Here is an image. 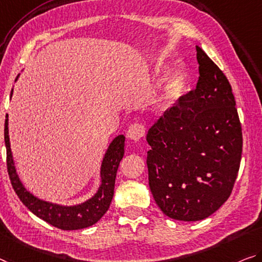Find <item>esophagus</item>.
Wrapping results in <instances>:
<instances>
[{
    "label": "esophagus",
    "instance_id": "34e87169",
    "mask_svg": "<svg viewBox=\"0 0 262 262\" xmlns=\"http://www.w3.org/2000/svg\"><path fill=\"white\" fill-rule=\"evenodd\" d=\"M127 137L135 142H138V140L143 139L145 137V127L142 125V124L135 123L128 127L127 130Z\"/></svg>",
    "mask_w": 262,
    "mask_h": 262
}]
</instances>
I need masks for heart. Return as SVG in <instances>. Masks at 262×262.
I'll return each mask as SVG.
<instances>
[{"label":"heart","instance_id":"heart-1","mask_svg":"<svg viewBox=\"0 0 262 262\" xmlns=\"http://www.w3.org/2000/svg\"><path fill=\"white\" fill-rule=\"evenodd\" d=\"M157 72H160L163 69L162 66H157ZM185 82V74L183 70H176L173 72V75L167 80L166 86H165V97H164V106H167L177 96L179 95V92L182 91V88Z\"/></svg>","mask_w":262,"mask_h":262}]
</instances>
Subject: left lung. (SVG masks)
<instances>
[{
	"mask_svg": "<svg viewBox=\"0 0 262 262\" xmlns=\"http://www.w3.org/2000/svg\"><path fill=\"white\" fill-rule=\"evenodd\" d=\"M199 79L147 132L148 185L165 215L198 221L231 195L243 132L234 95L218 66L195 47Z\"/></svg>",
	"mask_w": 262,
	"mask_h": 262,
	"instance_id": "left-lung-1",
	"label": "left lung"
}]
</instances>
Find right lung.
Segmentation results:
<instances>
[{"label":"right lung","instance_id":"right-lung-1","mask_svg":"<svg viewBox=\"0 0 262 262\" xmlns=\"http://www.w3.org/2000/svg\"><path fill=\"white\" fill-rule=\"evenodd\" d=\"M13 94V91H11ZM11 96V95H10ZM5 142L7 147V168L14 191L19 200L26 205L38 218L47 221L52 226L64 229V231H74L92 226L105 214L110 207L112 196H114L116 174L120 160L124 156V143L125 137L119 135L108 145L104 156L102 166H100V186L96 194L89 200L74 206H62V205L48 203L38 199L37 196L27 190L19 180L16 173L13 154L10 150L9 131H8V115L5 123Z\"/></svg>","mask_w":262,"mask_h":262}]
</instances>
